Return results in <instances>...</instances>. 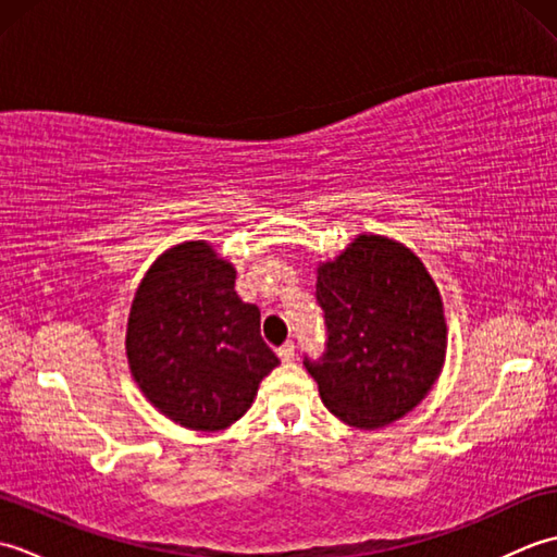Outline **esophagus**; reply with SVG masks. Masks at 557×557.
<instances>
[{
  "label": "esophagus",
  "mask_w": 557,
  "mask_h": 557,
  "mask_svg": "<svg viewBox=\"0 0 557 557\" xmlns=\"http://www.w3.org/2000/svg\"><path fill=\"white\" fill-rule=\"evenodd\" d=\"M277 354H280L282 361H287V363L294 361V354H297V349H294V342H285V345L277 349Z\"/></svg>",
  "instance_id": "obj_1"
}]
</instances>
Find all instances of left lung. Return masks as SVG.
Masks as SVG:
<instances>
[{
	"mask_svg": "<svg viewBox=\"0 0 557 557\" xmlns=\"http://www.w3.org/2000/svg\"><path fill=\"white\" fill-rule=\"evenodd\" d=\"M325 351L304 357L323 405L357 429L405 417L445 361L443 301L421 260L385 236L361 234L318 268Z\"/></svg>",
	"mask_w": 557,
	"mask_h": 557,
	"instance_id": "obj_1",
	"label": "left lung"
}]
</instances>
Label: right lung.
Segmentation results:
<instances>
[{
	"mask_svg": "<svg viewBox=\"0 0 557 557\" xmlns=\"http://www.w3.org/2000/svg\"><path fill=\"white\" fill-rule=\"evenodd\" d=\"M236 272L206 242L160 256L128 315V366L164 417L194 431H220L251 407L275 369L260 337V311L234 292Z\"/></svg>",
	"mask_w": 557,
	"mask_h": 557,
	"instance_id": "right-lung-1",
	"label": "right lung"
}]
</instances>
